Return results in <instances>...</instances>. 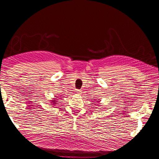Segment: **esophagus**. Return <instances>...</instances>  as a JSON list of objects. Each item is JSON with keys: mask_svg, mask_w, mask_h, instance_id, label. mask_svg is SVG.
<instances>
[{"mask_svg": "<svg viewBox=\"0 0 159 159\" xmlns=\"http://www.w3.org/2000/svg\"><path fill=\"white\" fill-rule=\"evenodd\" d=\"M80 91H79V90H76V93H80Z\"/></svg>", "mask_w": 159, "mask_h": 159, "instance_id": "obj_1", "label": "esophagus"}]
</instances>
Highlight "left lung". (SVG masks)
I'll return each mask as SVG.
<instances>
[{"label":"left lung","instance_id":"left-lung-1","mask_svg":"<svg viewBox=\"0 0 159 159\" xmlns=\"http://www.w3.org/2000/svg\"><path fill=\"white\" fill-rule=\"evenodd\" d=\"M98 102H99V101H98Z\"/></svg>","mask_w":159,"mask_h":159}]
</instances>
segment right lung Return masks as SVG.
Segmentation results:
<instances>
[{
  "instance_id": "1",
  "label": "right lung",
  "mask_w": 159,
  "mask_h": 159,
  "mask_svg": "<svg viewBox=\"0 0 159 159\" xmlns=\"http://www.w3.org/2000/svg\"><path fill=\"white\" fill-rule=\"evenodd\" d=\"M57 98H55V99H52V100H50V102H51L50 104H51L52 105H53V106L55 105L56 104H57Z\"/></svg>"
}]
</instances>
